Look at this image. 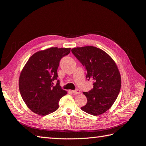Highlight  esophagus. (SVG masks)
Returning a JSON list of instances; mask_svg holds the SVG:
<instances>
[{"label": "esophagus", "instance_id": "34e87169", "mask_svg": "<svg viewBox=\"0 0 146 146\" xmlns=\"http://www.w3.org/2000/svg\"><path fill=\"white\" fill-rule=\"evenodd\" d=\"M72 92L73 94H78L80 93V91L78 89H77L76 90H73Z\"/></svg>", "mask_w": 146, "mask_h": 146}]
</instances>
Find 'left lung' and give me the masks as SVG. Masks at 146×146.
I'll return each instance as SVG.
<instances>
[{"label":"left lung","mask_w":146,"mask_h":146,"mask_svg":"<svg viewBox=\"0 0 146 146\" xmlns=\"http://www.w3.org/2000/svg\"><path fill=\"white\" fill-rule=\"evenodd\" d=\"M71 51L85 67L88 80H93V88L83 92L87 103L81 109L93 116L100 115L111 108L120 91L121 78L117 66L111 56L98 47H76Z\"/></svg>","instance_id":"obj_1"}]
</instances>
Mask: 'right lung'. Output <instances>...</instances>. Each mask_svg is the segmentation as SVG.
Instances as JSON below:
<instances>
[{
  "instance_id": "1",
  "label": "right lung",
  "mask_w": 146,
  "mask_h": 146,
  "mask_svg": "<svg viewBox=\"0 0 146 146\" xmlns=\"http://www.w3.org/2000/svg\"><path fill=\"white\" fill-rule=\"evenodd\" d=\"M70 48L50 47L34 54L21 72L19 88L22 98L28 108L40 116H46L59 108L60 99L68 92L57 80L60 61L68 55Z\"/></svg>"
}]
</instances>
